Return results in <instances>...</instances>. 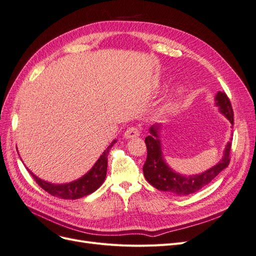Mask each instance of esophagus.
Wrapping results in <instances>:
<instances>
[{"label":"esophagus","mask_w":256,"mask_h":256,"mask_svg":"<svg viewBox=\"0 0 256 256\" xmlns=\"http://www.w3.org/2000/svg\"><path fill=\"white\" fill-rule=\"evenodd\" d=\"M140 136V131L136 127H130L125 131V138H138Z\"/></svg>","instance_id":"34e87169"}]
</instances>
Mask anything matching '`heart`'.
<instances>
[{
  "label": "heart",
  "instance_id": "1",
  "mask_svg": "<svg viewBox=\"0 0 256 256\" xmlns=\"http://www.w3.org/2000/svg\"><path fill=\"white\" fill-rule=\"evenodd\" d=\"M182 86H177V88H176V90H175L176 95H180V94H182Z\"/></svg>",
  "mask_w": 256,
  "mask_h": 256
}]
</instances>
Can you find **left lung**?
Segmentation results:
<instances>
[{
    "mask_svg": "<svg viewBox=\"0 0 256 256\" xmlns=\"http://www.w3.org/2000/svg\"><path fill=\"white\" fill-rule=\"evenodd\" d=\"M214 104L222 113L234 125V113L230 99L226 92H218L214 97ZM161 125H152L150 128V136L145 138L147 147V158L143 166V173L152 187L161 191L172 192L177 196H188L194 193L210 182L230 164V152L232 142L226 145L223 157L212 168L196 175H182L168 166L162 152L160 140Z\"/></svg>",
    "mask_w": 256,
    "mask_h": 256,
    "instance_id": "left-lung-1",
    "label": "left lung"
}]
</instances>
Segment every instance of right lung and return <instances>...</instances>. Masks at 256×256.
<instances>
[{"label": "right lung", "mask_w": 256, "mask_h": 256, "mask_svg": "<svg viewBox=\"0 0 256 256\" xmlns=\"http://www.w3.org/2000/svg\"><path fill=\"white\" fill-rule=\"evenodd\" d=\"M116 143L114 140L108 148L102 152V156L96 161V164L92 166L90 171L84 174L82 177L78 178L74 182L67 184H52L46 182L37 177L32 171H28L33 176L35 182L40 186V187L50 193L53 196H58L64 200H76L83 196H86L90 193L96 191L100 186H102L106 180V168H108V154L110 152L111 147Z\"/></svg>", "instance_id": "add662e5"}]
</instances>
